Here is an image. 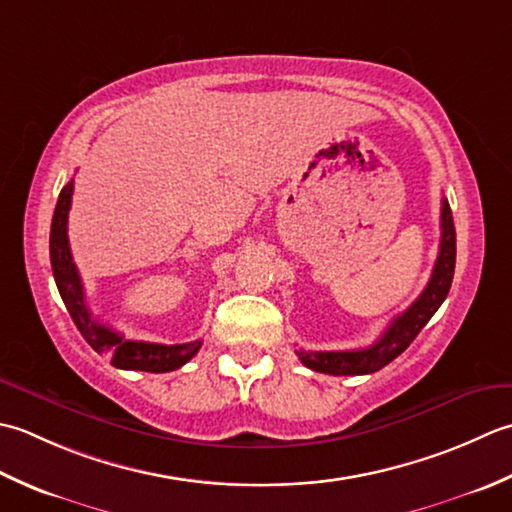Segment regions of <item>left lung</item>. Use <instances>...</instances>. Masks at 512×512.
Instances as JSON below:
<instances>
[{
	"instance_id": "1",
	"label": "left lung",
	"mask_w": 512,
	"mask_h": 512,
	"mask_svg": "<svg viewBox=\"0 0 512 512\" xmlns=\"http://www.w3.org/2000/svg\"><path fill=\"white\" fill-rule=\"evenodd\" d=\"M440 254H437L435 267L429 285L424 287L413 305L391 320L389 329L382 333V338L371 344L367 349L358 351H296L298 360L305 367L314 369L318 373L329 375H364L380 371L387 367L391 360H395L400 353L409 347L415 340L417 333L424 329L426 322L433 318V314L448 296V289L453 283L455 274V225L451 205L446 198H442V214H440Z\"/></svg>"
}]
</instances>
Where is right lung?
Segmentation results:
<instances>
[{
    "label": "right lung",
    "mask_w": 512,
    "mask_h": 512,
    "mask_svg": "<svg viewBox=\"0 0 512 512\" xmlns=\"http://www.w3.org/2000/svg\"><path fill=\"white\" fill-rule=\"evenodd\" d=\"M72 187L75 185L70 181L64 185V190H61L50 225L52 276H55L61 300H64L72 322H75L81 336L86 338L92 349L97 353H108L110 362L117 369L165 373L183 367L185 362H190L196 356V351L201 349L203 340L183 344L125 340L121 333L110 329L108 325H101L99 320L92 318L90 309L86 307V294H83L81 276L75 263H72L68 245V212L72 203Z\"/></svg>",
    "instance_id": "1"
}]
</instances>
